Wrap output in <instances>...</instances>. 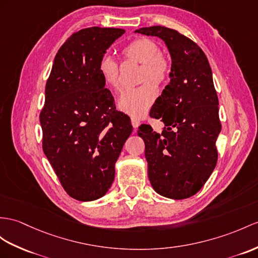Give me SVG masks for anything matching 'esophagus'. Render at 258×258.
Instances as JSON below:
<instances>
[{
	"label": "esophagus",
	"mask_w": 258,
	"mask_h": 258,
	"mask_svg": "<svg viewBox=\"0 0 258 258\" xmlns=\"http://www.w3.org/2000/svg\"><path fill=\"white\" fill-rule=\"evenodd\" d=\"M131 124H133V127L135 129H137L140 125V120L136 117H131Z\"/></svg>",
	"instance_id": "1"
}]
</instances>
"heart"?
I'll return each mask as SVG.
<instances>
[{"label": "heart", "mask_w": 258, "mask_h": 258, "mask_svg": "<svg viewBox=\"0 0 258 258\" xmlns=\"http://www.w3.org/2000/svg\"><path fill=\"white\" fill-rule=\"evenodd\" d=\"M121 54L124 59L141 64L140 82L143 84L122 91L117 100L118 108L129 116L143 117L158 96V91L152 83L158 86L165 84L171 73V64L160 53L158 43L149 38H138L129 42L121 49ZM98 72L106 85L118 89L119 67L111 56L104 55L99 60Z\"/></svg>", "instance_id": "1"}]
</instances>
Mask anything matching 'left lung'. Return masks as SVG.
Here are the masks:
<instances>
[{
  "mask_svg": "<svg viewBox=\"0 0 258 258\" xmlns=\"http://www.w3.org/2000/svg\"><path fill=\"white\" fill-rule=\"evenodd\" d=\"M135 33L159 37L172 59L171 81L150 111L165 127L162 134L149 124L138 130L150 183L163 197L189 198L208 180L218 159L221 123L211 68L202 48L176 30L152 26Z\"/></svg>",
  "mask_w": 258,
  "mask_h": 258,
  "instance_id": "1",
  "label": "left lung"
}]
</instances>
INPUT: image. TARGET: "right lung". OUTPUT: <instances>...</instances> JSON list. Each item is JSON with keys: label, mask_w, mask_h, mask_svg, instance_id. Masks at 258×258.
<instances>
[{"label": "right lung", "mask_w": 258, "mask_h": 258, "mask_svg": "<svg viewBox=\"0 0 258 258\" xmlns=\"http://www.w3.org/2000/svg\"><path fill=\"white\" fill-rule=\"evenodd\" d=\"M120 28L73 34L56 53L40 112L42 149L62 187L80 202L96 200L115 179V164L133 133L98 72Z\"/></svg>", "instance_id": "right-lung-1"}]
</instances>
